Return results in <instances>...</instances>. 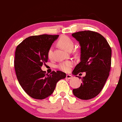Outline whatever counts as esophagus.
I'll list each match as a JSON object with an SVG mask.
<instances>
[{
    "instance_id": "1",
    "label": "esophagus",
    "mask_w": 122,
    "mask_h": 122,
    "mask_svg": "<svg viewBox=\"0 0 122 122\" xmlns=\"http://www.w3.org/2000/svg\"><path fill=\"white\" fill-rule=\"evenodd\" d=\"M66 78L68 79H71L72 78V76L69 75V74H67L66 75Z\"/></svg>"
}]
</instances>
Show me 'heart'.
<instances>
[{
  "label": "heart",
  "mask_w": 122,
  "mask_h": 122,
  "mask_svg": "<svg viewBox=\"0 0 122 122\" xmlns=\"http://www.w3.org/2000/svg\"><path fill=\"white\" fill-rule=\"evenodd\" d=\"M58 45L59 47L63 48L64 50L66 51H69L71 50L74 47V42L71 38H69L67 36H62L58 40ZM52 52L53 50L52 47H50L48 50V52H47V56L49 59L52 58ZM73 66V62L72 61H66L61 62L58 65V68L61 71H65V72H68L69 71L71 68Z\"/></svg>",
  "instance_id": "1"
}]
</instances>
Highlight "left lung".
<instances>
[{
    "label": "left lung",
    "mask_w": 122,
    "mask_h": 122,
    "mask_svg": "<svg viewBox=\"0 0 122 122\" xmlns=\"http://www.w3.org/2000/svg\"><path fill=\"white\" fill-rule=\"evenodd\" d=\"M72 36L81 46V61L76 66L72 74L76 75L79 72H86L81 86L73 90L72 92L77 98L88 100L101 92L109 76L111 48L106 39L98 32L79 31Z\"/></svg>",
    "instance_id": "obj_1"
}]
</instances>
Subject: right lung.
<instances>
[{
  "instance_id": "1",
  "label": "right lung",
  "mask_w": 122,
  "mask_h": 122,
  "mask_svg": "<svg viewBox=\"0 0 122 122\" xmlns=\"http://www.w3.org/2000/svg\"><path fill=\"white\" fill-rule=\"evenodd\" d=\"M58 35L32 36L24 39L17 46L14 66L19 83L31 98L43 99L54 92L56 83L64 79L63 72L53 71L46 74L41 67L48 61L47 52Z\"/></svg>"
}]
</instances>
